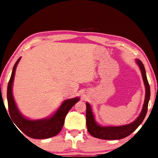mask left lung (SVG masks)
Here are the masks:
<instances>
[{"label": "left lung", "mask_w": 158, "mask_h": 158, "mask_svg": "<svg viewBox=\"0 0 158 158\" xmlns=\"http://www.w3.org/2000/svg\"><path fill=\"white\" fill-rule=\"evenodd\" d=\"M136 62L141 69V75H142L144 85L146 87L145 100H144V104L140 115L135 121L130 124L122 125V126H101L95 122L91 106L89 105V103L86 102V114H85L86 126L90 135H92L93 137L106 140L121 139H123L131 135L143 122L146 115L147 110H148V105L150 96H151V91H150V85L148 79H147L146 69L143 64L139 59H136Z\"/></svg>", "instance_id": "1"}]
</instances>
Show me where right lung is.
Masks as SVG:
<instances>
[{
	"label": "right lung",
	"instance_id": "obj_1",
	"mask_svg": "<svg viewBox=\"0 0 158 158\" xmlns=\"http://www.w3.org/2000/svg\"><path fill=\"white\" fill-rule=\"evenodd\" d=\"M21 60L19 58L13 67L12 73L7 85V98L10 116L13 123L21 132L33 139H48L57 135L63 127L67 114L79 100V98L66 100L62 103L56 113L49 118L40 120H29L21 114L16 105L12 95V84L16 68Z\"/></svg>",
	"mask_w": 158,
	"mask_h": 158
}]
</instances>
